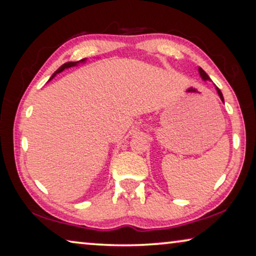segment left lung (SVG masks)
I'll return each mask as SVG.
<instances>
[{
  "label": "left lung",
  "instance_id": "left-lung-1",
  "mask_svg": "<svg viewBox=\"0 0 256 256\" xmlns=\"http://www.w3.org/2000/svg\"><path fill=\"white\" fill-rule=\"evenodd\" d=\"M198 71H199V74H200V76H202V80H211L210 79V76L206 74V72L204 71V70H202V68H198ZM216 92H218V96H220V99H222V101L224 102V96H222V90H220L218 87H216Z\"/></svg>",
  "mask_w": 256,
  "mask_h": 256
}]
</instances>
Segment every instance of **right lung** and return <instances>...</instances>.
<instances>
[{
  "instance_id": "add662e5",
  "label": "right lung",
  "mask_w": 256,
  "mask_h": 256,
  "mask_svg": "<svg viewBox=\"0 0 256 256\" xmlns=\"http://www.w3.org/2000/svg\"><path fill=\"white\" fill-rule=\"evenodd\" d=\"M86 60V58L85 59H82V60H79V62H65V64H62L60 68H59L57 71H56L54 74H52V76L50 78V80L54 78V76H56V74H58V73H60V72H62L64 71V70H66V68H73V66H76V65H78L79 62H84ZM50 80H48V82H50Z\"/></svg>"
}]
</instances>
